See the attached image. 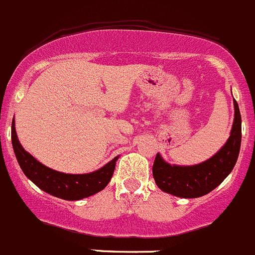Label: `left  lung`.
<instances>
[{"label": "left lung", "mask_w": 255, "mask_h": 255, "mask_svg": "<svg viewBox=\"0 0 255 255\" xmlns=\"http://www.w3.org/2000/svg\"><path fill=\"white\" fill-rule=\"evenodd\" d=\"M233 106L235 119L230 137L211 158L193 166H178L168 163L161 154L157 153L152 174L162 191L178 198H200L217 188L232 172L240 154L242 140V119L235 99Z\"/></svg>", "instance_id": "obj_1"}]
</instances>
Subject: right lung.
Masks as SVG:
<instances>
[{
    "label": "right lung",
    "instance_id": "obj_1",
    "mask_svg": "<svg viewBox=\"0 0 255 255\" xmlns=\"http://www.w3.org/2000/svg\"><path fill=\"white\" fill-rule=\"evenodd\" d=\"M12 146L15 158L28 179L50 195L69 201L82 200L103 190L112 179L119 158V156L114 157L106 166L85 174L57 172L40 163L23 148L15 132L14 119L12 120Z\"/></svg>",
    "mask_w": 255,
    "mask_h": 255
}]
</instances>
